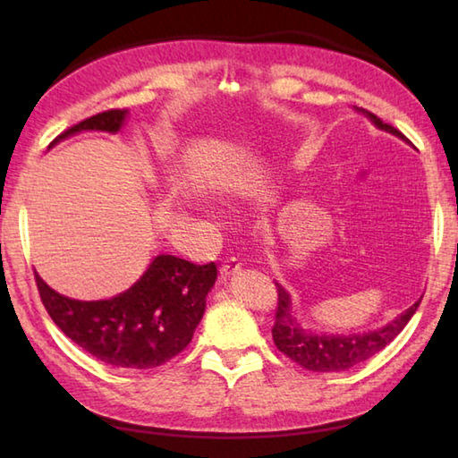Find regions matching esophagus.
Wrapping results in <instances>:
<instances>
[{
    "label": "esophagus",
    "mask_w": 458,
    "mask_h": 458,
    "mask_svg": "<svg viewBox=\"0 0 458 458\" xmlns=\"http://www.w3.org/2000/svg\"><path fill=\"white\" fill-rule=\"evenodd\" d=\"M240 267H242L240 259H236V258H228L226 261H224V266L220 267V274H222V277H224V279H226V277L236 276L238 271H240Z\"/></svg>",
    "instance_id": "esophagus-1"
}]
</instances>
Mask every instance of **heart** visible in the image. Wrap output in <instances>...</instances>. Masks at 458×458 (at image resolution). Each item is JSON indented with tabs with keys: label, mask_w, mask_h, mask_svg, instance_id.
Here are the masks:
<instances>
[{
	"label": "heart",
	"mask_w": 458,
	"mask_h": 458,
	"mask_svg": "<svg viewBox=\"0 0 458 458\" xmlns=\"http://www.w3.org/2000/svg\"><path fill=\"white\" fill-rule=\"evenodd\" d=\"M208 216H210V218H216V216H214V212H208Z\"/></svg>",
	"instance_id": "b5f03b06"
}]
</instances>
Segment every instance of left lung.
Wrapping results in <instances>:
<instances>
[{
  "label": "left lung",
  "instance_id": "obj_1",
  "mask_svg": "<svg viewBox=\"0 0 458 458\" xmlns=\"http://www.w3.org/2000/svg\"><path fill=\"white\" fill-rule=\"evenodd\" d=\"M372 122L377 130L395 135L405 140V135L395 130L394 125L384 123L372 112L356 108ZM277 287V309H276V325L271 328L276 346L287 358L293 360L299 366H303L310 372H343L352 368L364 360L372 358L379 350H384L392 340L402 333L403 327L410 323L415 315L421 299L405 309L400 317H395L392 323L382 328L368 330V333H350V335H327V333H310L297 323L293 313V303L287 291L276 284Z\"/></svg>",
  "mask_w": 458,
  "mask_h": 458
}]
</instances>
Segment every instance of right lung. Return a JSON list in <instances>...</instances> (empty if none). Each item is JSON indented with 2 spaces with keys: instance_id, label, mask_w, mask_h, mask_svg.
<instances>
[{
  "instance_id": "add662e5",
  "label": "right lung",
  "mask_w": 458,
  "mask_h": 458,
  "mask_svg": "<svg viewBox=\"0 0 458 458\" xmlns=\"http://www.w3.org/2000/svg\"><path fill=\"white\" fill-rule=\"evenodd\" d=\"M128 110H108L72 125L51 143L81 131L118 133ZM207 266L161 254L123 291L102 301H79L56 293L35 274L47 313L55 325L102 362L118 368H157L182 352L199 327L207 295L216 281Z\"/></svg>"
}]
</instances>
